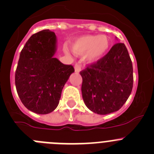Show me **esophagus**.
I'll list each match as a JSON object with an SVG mask.
<instances>
[{"label":"esophagus","mask_w":154,"mask_h":154,"mask_svg":"<svg viewBox=\"0 0 154 154\" xmlns=\"http://www.w3.org/2000/svg\"><path fill=\"white\" fill-rule=\"evenodd\" d=\"M74 69H75V71L76 72H80V70H81V65H80V64H79V63H77V64L74 65Z\"/></svg>","instance_id":"obj_1"}]
</instances>
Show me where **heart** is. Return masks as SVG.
I'll return each mask as SVG.
<instances>
[{
	"label": "heart",
	"mask_w": 154,
	"mask_h": 154,
	"mask_svg": "<svg viewBox=\"0 0 154 154\" xmlns=\"http://www.w3.org/2000/svg\"><path fill=\"white\" fill-rule=\"evenodd\" d=\"M111 47V40L105 35H87L77 38L72 44V51L76 54L86 53L90 62H96L104 57Z\"/></svg>",
	"instance_id": "heart-1"
}]
</instances>
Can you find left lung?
<instances>
[{
    "mask_svg": "<svg viewBox=\"0 0 154 154\" xmlns=\"http://www.w3.org/2000/svg\"><path fill=\"white\" fill-rule=\"evenodd\" d=\"M82 96L92 112L107 115L118 111L133 88V66L124 43H116L99 61L80 72Z\"/></svg>",
    "mask_w": 154,
    "mask_h": 154,
    "instance_id": "1",
    "label": "left lung"
}]
</instances>
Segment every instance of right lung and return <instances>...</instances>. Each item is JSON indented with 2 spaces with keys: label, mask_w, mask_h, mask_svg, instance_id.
<instances>
[{
  "label": "right lung",
  "mask_w": 154,
  "mask_h": 154,
  "mask_svg": "<svg viewBox=\"0 0 154 154\" xmlns=\"http://www.w3.org/2000/svg\"><path fill=\"white\" fill-rule=\"evenodd\" d=\"M56 35L44 29L33 34L22 49L15 72L17 93L23 104L37 114L57 108L64 84L74 68L54 57Z\"/></svg>",
  "instance_id": "add662e5"
}]
</instances>
